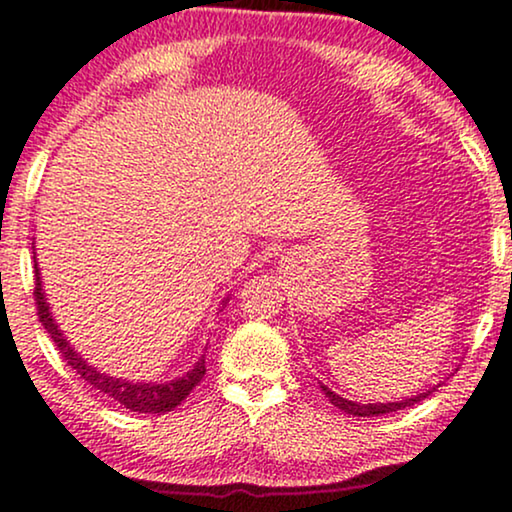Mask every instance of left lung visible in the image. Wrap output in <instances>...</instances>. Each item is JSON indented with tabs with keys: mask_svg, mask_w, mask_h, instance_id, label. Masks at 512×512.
Wrapping results in <instances>:
<instances>
[{
	"mask_svg": "<svg viewBox=\"0 0 512 512\" xmlns=\"http://www.w3.org/2000/svg\"><path fill=\"white\" fill-rule=\"evenodd\" d=\"M437 387H432L430 391H422V394L413 396V399H406V401H394V403H353L349 399H342L339 394H334L327 387H323L325 396L330 399V403H334L337 408H342L344 413L353 415V418H372V415H387V413H396V410H403L408 406H413V403H420L422 399H427V396L432 394V391Z\"/></svg>",
	"mask_w": 512,
	"mask_h": 512,
	"instance_id": "8db88e82",
	"label": "left lung"
}]
</instances>
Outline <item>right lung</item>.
<instances>
[{"instance_id": "right-lung-1", "label": "right lung", "mask_w": 512, "mask_h": 512, "mask_svg": "<svg viewBox=\"0 0 512 512\" xmlns=\"http://www.w3.org/2000/svg\"><path fill=\"white\" fill-rule=\"evenodd\" d=\"M35 306H37V315H40V323L44 325V330L49 332V337L54 339L56 349H59L61 358L66 361L71 368L78 372V375L90 384L92 389H97L99 394L109 396V399L118 401L123 408L132 410V413H168L175 406H180L182 401L187 399L189 391H192L197 384L201 382V377L206 375V356L199 358V363L194 365L187 375L178 377V380L166 382V384H151V382H125V380H116V377H109L106 372L94 370L90 363H85L71 349V344L66 342L59 325L54 323L52 313H49V304L42 294V282H40V270L35 268Z\"/></svg>"}]
</instances>
